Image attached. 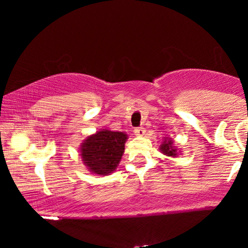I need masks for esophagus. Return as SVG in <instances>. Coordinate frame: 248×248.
I'll use <instances>...</instances> for the list:
<instances>
[{
  "mask_svg": "<svg viewBox=\"0 0 248 248\" xmlns=\"http://www.w3.org/2000/svg\"><path fill=\"white\" fill-rule=\"evenodd\" d=\"M144 132H145V130L143 127H135L134 128V133H135V135H138V137H142V135L144 134Z\"/></svg>",
  "mask_w": 248,
  "mask_h": 248,
  "instance_id": "esophagus-1",
  "label": "esophagus"
}]
</instances>
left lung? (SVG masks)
I'll use <instances>...</instances> for the list:
<instances>
[{
  "mask_svg": "<svg viewBox=\"0 0 248 248\" xmlns=\"http://www.w3.org/2000/svg\"><path fill=\"white\" fill-rule=\"evenodd\" d=\"M172 140H165L164 143L160 145V150L162 151V154L164 155H174L176 157V155H177V152H176V149L172 147Z\"/></svg>",
  "mask_w": 248,
  "mask_h": 248,
  "instance_id": "obj_1",
  "label": "left lung"
}]
</instances>
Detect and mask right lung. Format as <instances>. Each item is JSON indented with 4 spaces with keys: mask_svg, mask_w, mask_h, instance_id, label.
Segmentation results:
<instances>
[{
    "mask_svg": "<svg viewBox=\"0 0 248 248\" xmlns=\"http://www.w3.org/2000/svg\"><path fill=\"white\" fill-rule=\"evenodd\" d=\"M127 135L123 132L103 130L90 135L81 145V157L90 171L108 175L116 169L124 154Z\"/></svg>",
    "mask_w": 248,
    "mask_h": 248,
    "instance_id": "obj_1",
    "label": "right lung"
}]
</instances>
